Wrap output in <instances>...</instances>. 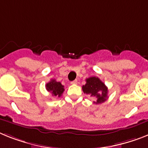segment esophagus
Instances as JSON below:
<instances>
[{
    "label": "esophagus",
    "mask_w": 148,
    "mask_h": 148,
    "mask_svg": "<svg viewBox=\"0 0 148 148\" xmlns=\"http://www.w3.org/2000/svg\"><path fill=\"white\" fill-rule=\"evenodd\" d=\"M71 84H73V85H75V84H77V80H74V81H72L71 83Z\"/></svg>",
    "instance_id": "obj_1"
}]
</instances>
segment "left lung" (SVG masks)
Returning <instances> with one entry per match:
<instances>
[{"label": "left lung", "instance_id": "left-lung-1", "mask_svg": "<svg viewBox=\"0 0 148 148\" xmlns=\"http://www.w3.org/2000/svg\"><path fill=\"white\" fill-rule=\"evenodd\" d=\"M86 84L82 86V89L85 94L95 97L96 101L95 104H101L108 99V87L99 77H91L86 80Z\"/></svg>", "mask_w": 148, "mask_h": 148}]
</instances>
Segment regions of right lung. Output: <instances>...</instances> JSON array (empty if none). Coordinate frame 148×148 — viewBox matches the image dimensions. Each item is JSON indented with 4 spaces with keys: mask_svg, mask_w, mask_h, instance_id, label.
<instances>
[{
    "mask_svg": "<svg viewBox=\"0 0 148 148\" xmlns=\"http://www.w3.org/2000/svg\"><path fill=\"white\" fill-rule=\"evenodd\" d=\"M46 89L48 92L52 93L54 96L60 97L64 92V86L62 85L60 82H57L56 80H52L46 84Z\"/></svg>",
    "mask_w": 148,
    "mask_h": 148,
    "instance_id": "add662e5",
    "label": "right lung"
}]
</instances>
